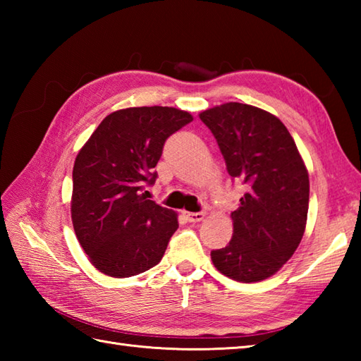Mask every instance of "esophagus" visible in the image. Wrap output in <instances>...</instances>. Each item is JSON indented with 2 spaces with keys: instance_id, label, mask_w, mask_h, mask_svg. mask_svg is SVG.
<instances>
[{
  "instance_id": "34e87169",
  "label": "esophagus",
  "mask_w": 361,
  "mask_h": 361,
  "mask_svg": "<svg viewBox=\"0 0 361 361\" xmlns=\"http://www.w3.org/2000/svg\"><path fill=\"white\" fill-rule=\"evenodd\" d=\"M186 219L189 221H192V224H195V221H202L204 219V212H186Z\"/></svg>"
}]
</instances>
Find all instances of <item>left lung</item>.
<instances>
[{"label": "left lung", "mask_w": 361, "mask_h": 361, "mask_svg": "<svg viewBox=\"0 0 361 361\" xmlns=\"http://www.w3.org/2000/svg\"><path fill=\"white\" fill-rule=\"evenodd\" d=\"M226 171L245 185L231 212L234 233L211 251L220 273L239 282L270 278L293 256L309 211V173L287 127L257 106L228 102L200 113Z\"/></svg>", "instance_id": "obj_1"}]
</instances>
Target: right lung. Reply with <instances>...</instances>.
I'll return each instance as SVG.
<instances>
[{"instance_id": "obj_1", "label": "right lung", "mask_w": 361, "mask_h": 361, "mask_svg": "<svg viewBox=\"0 0 361 361\" xmlns=\"http://www.w3.org/2000/svg\"><path fill=\"white\" fill-rule=\"evenodd\" d=\"M192 121L172 106H133L109 114L73 169L71 219L90 262L111 278L147 271L178 228L176 214L149 200L166 140Z\"/></svg>"}]
</instances>
